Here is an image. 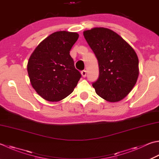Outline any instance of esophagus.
Returning a JSON list of instances; mask_svg holds the SVG:
<instances>
[{"label":"esophagus","instance_id":"34e87169","mask_svg":"<svg viewBox=\"0 0 159 159\" xmlns=\"http://www.w3.org/2000/svg\"><path fill=\"white\" fill-rule=\"evenodd\" d=\"M81 74H82V76L85 78V77L86 76V75H87V72H86V71H85V70H83V71H81Z\"/></svg>","mask_w":159,"mask_h":159}]
</instances>
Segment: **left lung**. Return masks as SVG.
Masks as SVG:
<instances>
[{"instance_id":"1","label":"left lung","mask_w":159,"mask_h":159,"mask_svg":"<svg viewBox=\"0 0 159 159\" xmlns=\"http://www.w3.org/2000/svg\"><path fill=\"white\" fill-rule=\"evenodd\" d=\"M83 35L98 59L99 77L92 84L95 92L108 102L123 100L137 81L139 67L136 52L114 31L94 27Z\"/></svg>"}]
</instances>
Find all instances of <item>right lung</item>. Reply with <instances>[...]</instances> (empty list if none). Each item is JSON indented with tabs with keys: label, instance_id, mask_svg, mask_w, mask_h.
<instances>
[{
	"label": "right lung",
	"instance_id": "right-lung-1",
	"mask_svg": "<svg viewBox=\"0 0 159 159\" xmlns=\"http://www.w3.org/2000/svg\"><path fill=\"white\" fill-rule=\"evenodd\" d=\"M79 34L59 31L50 34L34 49L27 63L31 85L49 102L66 98L77 85L81 74L74 67L70 51Z\"/></svg>",
	"mask_w": 159,
	"mask_h": 159
}]
</instances>
